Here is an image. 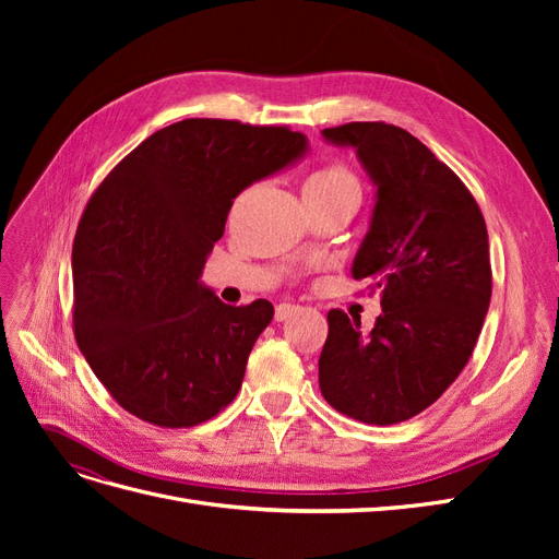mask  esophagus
<instances>
[{
  "instance_id": "obj_1",
  "label": "esophagus",
  "mask_w": 559,
  "mask_h": 559,
  "mask_svg": "<svg viewBox=\"0 0 559 559\" xmlns=\"http://www.w3.org/2000/svg\"><path fill=\"white\" fill-rule=\"evenodd\" d=\"M298 312V306H292V302H280V306L275 308V321H284L289 319L292 314Z\"/></svg>"
}]
</instances>
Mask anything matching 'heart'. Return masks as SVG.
Returning a JSON list of instances; mask_svg holds the SVG:
<instances>
[{
  "instance_id": "b5f03b06",
  "label": "heart",
  "mask_w": 559,
  "mask_h": 559,
  "mask_svg": "<svg viewBox=\"0 0 559 559\" xmlns=\"http://www.w3.org/2000/svg\"><path fill=\"white\" fill-rule=\"evenodd\" d=\"M343 189L359 191V181L341 160H331L317 167V170L306 179V193H331Z\"/></svg>"
}]
</instances>
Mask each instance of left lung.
I'll list each match as a JSON object with an SVG mask.
<instances>
[{
  "label": "left lung",
  "instance_id": "1",
  "mask_svg": "<svg viewBox=\"0 0 559 559\" xmlns=\"http://www.w3.org/2000/svg\"><path fill=\"white\" fill-rule=\"evenodd\" d=\"M324 138L357 148L378 186L352 275L373 282L382 314L361 333V321L329 312L319 389L337 413L396 425L429 408L478 343L492 296L485 218L464 181L408 130L357 121Z\"/></svg>",
  "mask_w": 559,
  "mask_h": 559
}]
</instances>
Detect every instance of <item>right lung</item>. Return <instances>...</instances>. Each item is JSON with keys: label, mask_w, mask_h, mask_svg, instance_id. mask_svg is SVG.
I'll use <instances>...</instances> for the list:
<instances>
[{"label": "right lung", "mask_w": 559, "mask_h": 559, "mask_svg": "<svg viewBox=\"0 0 559 559\" xmlns=\"http://www.w3.org/2000/svg\"><path fill=\"white\" fill-rule=\"evenodd\" d=\"M306 148L286 126L186 118L97 186L74 235L72 317L79 349L123 411L186 429L238 396L273 302L226 306L198 280L233 200Z\"/></svg>", "instance_id": "obj_1"}]
</instances>
